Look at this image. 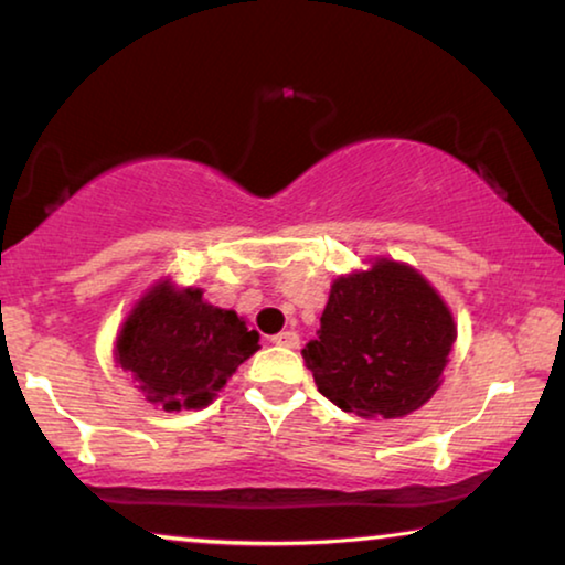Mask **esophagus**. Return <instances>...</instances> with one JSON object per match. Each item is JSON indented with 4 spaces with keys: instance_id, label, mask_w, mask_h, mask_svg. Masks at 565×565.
Listing matches in <instances>:
<instances>
[{
    "instance_id": "1",
    "label": "esophagus",
    "mask_w": 565,
    "mask_h": 565,
    "mask_svg": "<svg viewBox=\"0 0 565 565\" xmlns=\"http://www.w3.org/2000/svg\"><path fill=\"white\" fill-rule=\"evenodd\" d=\"M273 344H280V347H298L300 344V337L296 334V331H280V334H275L273 339H269Z\"/></svg>"
}]
</instances>
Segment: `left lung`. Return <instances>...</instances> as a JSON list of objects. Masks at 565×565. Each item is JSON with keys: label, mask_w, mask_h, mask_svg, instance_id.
<instances>
[{"label": "left lung", "mask_w": 565, "mask_h": 565, "mask_svg": "<svg viewBox=\"0 0 565 565\" xmlns=\"http://www.w3.org/2000/svg\"><path fill=\"white\" fill-rule=\"evenodd\" d=\"M458 327L419 269L388 257L331 282L303 360L319 391L362 419H398L443 383Z\"/></svg>", "instance_id": "obj_1"}]
</instances>
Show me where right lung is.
I'll use <instances>...</instances> for the list:
<instances>
[{
	"mask_svg": "<svg viewBox=\"0 0 565 565\" xmlns=\"http://www.w3.org/2000/svg\"><path fill=\"white\" fill-rule=\"evenodd\" d=\"M259 334L236 311L207 303L203 288L157 280L130 308L113 344L115 365L128 370L146 401L164 412L203 408L244 360Z\"/></svg>",
	"mask_w": 565,
	"mask_h": 565,
	"instance_id": "obj_1",
	"label": "right lung"
}]
</instances>
